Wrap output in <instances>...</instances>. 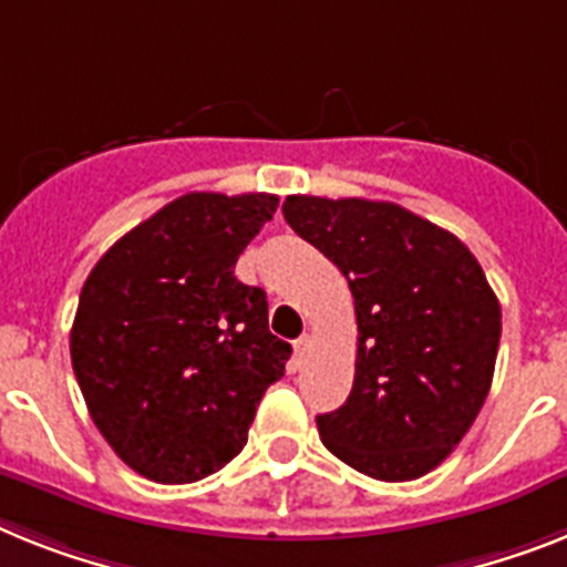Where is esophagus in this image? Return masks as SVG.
Instances as JSON below:
<instances>
[{"label": "esophagus", "mask_w": 567, "mask_h": 567, "mask_svg": "<svg viewBox=\"0 0 567 567\" xmlns=\"http://www.w3.org/2000/svg\"><path fill=\"white\" fill-rule=\"evenodd\" d=\"M308 351H311V337H299L297 342H293V360H297V369L302 363H306V357H308Z\"/></svg>", "instance_id": "obj_1"}]
</instances>
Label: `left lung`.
<instances>
[{
  "label": "left lung",
  "mask_w": 567,
  "mask_h": 567,
  "mask_svg": "<svg viewBox=\"0 0 567 567\" xmlns=\"http://www.w3.org/2000/svg\"><path fill=\"white\" fill-rule=\"evenodd\" d=\"M282 213L354 297V386L317 415L322 444L380 482L421 478L467 435L493 383L502 308L482 265L398 204L288 195Z\"/></svg>",
  "instance_id": "1"
}]
</instances>
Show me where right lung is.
<instances>
[{
  "instance_id": "add662e5",
  "label": "right lung",
  "mask_w": 567,
  "mask_h": 567,
  "mask_svg": "<svg viewBox=\"0 0 567 567\" xmlns=\"http://www.w3.org/2000/svg\"><path fill=\"white\" fill-rule=\"evenodd\" d=\"M279 198L187 193L109 247L80 291L71 365L94 426L135 473L189 484L241 453L291 346L233 268Z\"/></svg>"
}]
</instances>
